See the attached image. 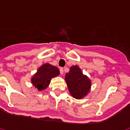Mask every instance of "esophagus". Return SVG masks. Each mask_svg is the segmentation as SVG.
Segmentation results:
<instances>
[{"label": "esophagus", "mask_w": 130, "mask_h": 130, "mask_svg": "<svg viewBox=\"0 0 130 130\" xmlns=\"http://www.w3.org/2000/svg\"><path fill=\"white\" fill-rule=\"evenodd\" d=\"M60 74H62V75L63 73H64V70H63V68H60Z\"/></svg>", "instance_id": "esophagus-1"}]
</instances>
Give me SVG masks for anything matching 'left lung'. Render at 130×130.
Returning a JSON list of instances; mask_svg holds the SVG:
<instances>
[{
  "instance_id": "obj_1",
  "label": "left lung",
  "mask_w": 130,
  "mask_h": 130,
  "mask_svg": "<svg viewBox=\"0 0 130 130\" xmlns=\"http://www.w3.org/2000/svg\"><path fill=\"white\" fill-rule=\"evenodd\" d=\"M65 81L70 94L74 98L81 99L90 92L91 81L78 66H71L70 72L66 74Z\"/></svg>"
}]
</instances>
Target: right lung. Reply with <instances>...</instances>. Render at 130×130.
Instances as JSON below:
<instances>
[{
  "instance_id": "obj_1",
  "label": "right lung",
  "mask_w": 130,
  "mask_h": 130,
  "mask_svg": "<svg viewBox=\"0 0 130 130\" xmlns=\"http://www.w3.org/2000/svg\"><path fill=\"white\" fill-rule=\"evenodd\" d=\"M59 73L58 68L46 63L39 68L31 79V83L38 90L41 91L47 88L51 79L58 76Z\"/></svg>"
}]
</instances>
